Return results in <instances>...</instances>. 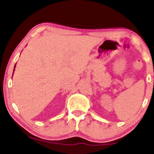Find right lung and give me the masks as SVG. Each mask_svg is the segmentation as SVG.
I'll list each match as a JSON object with an SVG mask.
<instances>
[{
	"instance_id": "obj_1",
	"label": "right lung",
	"mask_w": 154,
	"mask_h": 154,
	"mask_svg": "<svg viewBox=\"0 0 154 154\" xmlns=\"http://www.w3.org/2000/svg\"><path fill=\"white\" fill-rule=\"evenodd\" d=\"M15 66H16V65H15ZM14 71H15V69H14Z\"/></svg>"
}]
</instances>
